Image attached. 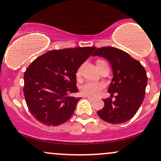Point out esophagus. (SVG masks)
I'll return each mask as SVG.
<instances>
[{"instance_id": "obj_1", "label": "esophagus", "mask_w": 161, "mask_h": 161, "mask_svg": "<svg viewBox=\"0 0 161 161\" xmlns=\"http://www.w3.org/2000/svg\"><path fill=\"white\" fill-rule=\"evenodd\" d=\"M86 97V98L88 99V100H90V101H94L95 100V99H93V98H92V97Z\"/></svg>"}]
</instances>
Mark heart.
Listing matches in <instances>:
<instances>
[{"mask_svg":"<svg viewBox=\"0 0 161 161\" xmlns=\"http://www.w3.org/2000/svg\"><path fill=\"white\" fill-rule=\"evenodd\" d=\"M103 60H98L97 62H101ZM82 66H80L77 70L76 73V76L77 79L80 78L81 73H82ZM104 88V84L102 82H88L83 85L81 87V92L84 96L90 97H95L99 95L102 90Z\"/></svg>","mask_w":161,"mask_h":161,"instance_id":"obj_1","label":"heart"}]
</instances>
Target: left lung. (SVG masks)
Returning a JSON list of instances; mask_svg holds the SVG:
<instances>
[{
    "label": "left lung",
    "instance_id": "1",
    "mask_svg": "<svg viewBox=\"0 0 161 161\" xmlns=\"http://www.w3.org/2000/svg\"><path fill=\"white\" fill-rule=\"evenodd\" d=\"M93 56L104 57L109 61L114 77L108 91L114 96L103 99L104 107L97 111L99 117L107 123H123L131 119L143 103L147 85V76L143 66L127 53L111 47L97 48Z\"/></svg>",
    "mask_w": 161,
    "mask_h": 161
}]
</instances>
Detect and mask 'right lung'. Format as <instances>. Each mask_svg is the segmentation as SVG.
Instances as JSON below:
<instances>
[{
  "instance_id": "right-lung-1",
  "label": "right lung",
  "mask_w": 161,
  "mask_h": 161,
  "mask_svg": "<svg viewBox=\"0 0 161 161\" xmlns=\"http://www.w3.org/2000/svg\"><path fill=\"white\" fill-rule=\"evenodd\" d=\"M95 47L66 48L47 52L24 73V94L30 112L47 126L65 123L74 114L79 97L76 73Z\"/></svg>"
}]
</instances>
